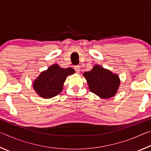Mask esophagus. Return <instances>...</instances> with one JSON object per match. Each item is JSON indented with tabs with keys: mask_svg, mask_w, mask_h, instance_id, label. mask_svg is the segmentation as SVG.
I'll list each match as a JSON object with an SVG mask.
<instances>
[{
	"mask_svg": "<svg viewBox=\"0 0 151 151\" xmlns=\"http://www.w3.org/2000/svg\"><path fill=\"white\" fill-rule=\"evenodd\" d=\"M74 69L75 70L76 73H80V70H81V67H80V66H78V65L75 66H74Z\"/></svg>",
	"mask_w": 151,
	"mask_h": 151,
	"instance_id": "obj_1",
	"label": "esophagus"
}]
</instances>
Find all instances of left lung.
I'll use <instances>...</instances> for the list:
<instances>
[{
    "mask_svg": "<svg viewBox=\"0 0 151 151\" xmlns=\"http://www.w3.org/2000/svg\"><path fill=\"white\" fill-rule=\"evenodd\" d=\"M83 76L87 81L89 90L101 99H109L115 95L121 83L118 75L98 65L85 72Z\"/></svg>",
    "mask_w": 151,
    "mask_h": 151,
    "instance_id": "obj_1",
    "label": "left lung"
}]
</instances>
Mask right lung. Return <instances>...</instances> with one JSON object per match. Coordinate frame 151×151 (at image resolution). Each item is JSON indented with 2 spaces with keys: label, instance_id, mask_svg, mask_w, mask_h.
Masks as SVG:
<instances>
[{
  "label": "right lung",
  "instance_id": "right-lung-1",
  "mask_svg": "<svg viewBox=\"0 0 151 151\" xmlns=\"http://www.w3.org/2000/svg\"><path fill=\"white\" fill-rule=\"evenodd\" d=\"M74 73L73 68H63L55 64L40 74L33 82V88L40 97L50 99L62 92L66 78Z\"/></svg>",
  "mask_w": 151,
  "mask_h": 151
}]
</instances>
